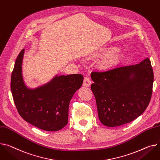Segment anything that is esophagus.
Returning a JSON list of instances; mask_svg holds the SVG:
<instances>
[{"label": "esophagus", "mask_w": 160, "mask_h": 160, "mask_svg": "<svg viewBox=\"0 0 160 160\" xmlns=\"http://www.w3.org/2000/svg\"><path fill=\"white\" fill-rule=\"evenodd\" d=\"M91 79L88 77H85L84 80H83V85L85 86V87H89L91 86Z\"/></svg>", "instance_id": "34e87169"}]
</instances>
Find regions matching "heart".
I'll use <instances>...</instances> for the list:
<instances>
[{
    "label": "heart",
    "instance_id": "heart-1",
    "mask_svg": "<svg viewBox=\"0 0 160 160\" xmlns=\"http://www.w3.org/2000/svg\"><path fill=\"white\" fill-rule=\"evenodd\" d=\"M119 52V49L117 48H108V49H105V51H104L103 52V53H105V54H111V55H112L113 56L110 59H108L107 60V62L108 63H109L113 59H114L116 55H116L117 53H118Z\"/></svg>",
    "mask_w": 160,
    "mask_h": 160
}]
</instances>
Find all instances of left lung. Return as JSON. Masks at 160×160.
<instances>
[{
  "label": "left lung",
  "instance_id": "left-lung-1",
  "mask_svg": "<svg viewBox=\"0 0 160 160\" xmlns=\"http://www.w3.org/2000/svg\"><path fill=\"white\" fill-rule=\"evenodd\" d=\"M91 89L98 118L105 126L117 127L140 116L150 103L154 82L151 60L105 71H93Z\"/></svg>",
  "mask_w": 160,
  "mask_h": 160
}]
</instances>
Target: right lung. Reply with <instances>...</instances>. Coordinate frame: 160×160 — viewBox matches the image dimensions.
<instances>
[{
    "label": "right lung",
    "mask_w": 160,
    "mask_h": 160,
    "mask_svg": "<svg viewBox=\"0 0 160 160\" xmlns=\"http://www.w3.org/2000/svg\"><path fill=\"white\" fill-rule=\"evenodd\" d=\"M24 49L19 53L11 78V90L17 109L27 122L46 131H57L68 122L69 105L82 85L80 74L56 76L35 89L25 86L22 74Z\"/></svg>",
    "instance_id": "1"
}]
</instances>
